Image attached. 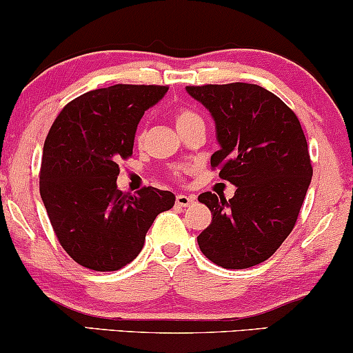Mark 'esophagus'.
<instances>
[{"label": "esophagus", "mask_w": 353, "mask_h": 353, "mask_svg": "<svg viewBox=\"0 0 353 353\" xmlns=\"http://www.w3.org/2000/svg\"><path fill=\"white\" fill-rule=\"evenodd\" d=\"M194 197L192 196H185V194H177L176 196V204L179 208H189V205L194 204Z\"/></svg>", "instance_id": "34e87169"}]
</instances>
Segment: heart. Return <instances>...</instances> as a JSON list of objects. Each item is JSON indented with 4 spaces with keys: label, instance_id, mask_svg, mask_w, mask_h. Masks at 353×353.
Wrapping results in <instances>:
<instances>
[{
    "label": "heart",
    "instance_id": "obj_1",
    "mask_svg": "<svg viewBox=\"0 0 353 353\" xmlns=\"http://www.w3.org/2000/svg\"><path fill=\"white\" fill-rule=\"evenodd\" d=\"M197 121H201V117L196 114L194 111H190V109H185V108H179L176 112H174V124H176V129L179 132L184 131L185 128H189L190 124L197 123ZM143 139V136H137V141Z\"/></svg>",
    "mask_w": 353,
    "mask_h": 353
}]
</instances>
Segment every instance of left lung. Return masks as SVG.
Returning a JSON list of instances; mask_svg holds the SVG:
<instances>
[{"label": "left lung", "instance_id": "obj_1", "mask_svg": "<svg viewBox=\"0 0 353 353\" xmlns=\"http://www.w3.org/2000/svg\"><path fill=\"white\" fill-rule=\"evenodd\" d=\"M216 124L210 164L236 185L232 199L202 192L212 222L197 236L202 254L224 269L267 261L292 232L312 181L307 139L294 111L257 84L185 88Z\"/></svg>", "mask_w": 353, "mask_h": 353}]
</instances>
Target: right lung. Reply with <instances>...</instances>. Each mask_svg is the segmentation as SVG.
Wrapping results in <instances>:
<instances>
[{
    "mask_svg": "<svg viewBox=\"0 0 353 353\" xmlns=\"http://www.w3.org/2000/svg\"><path fill=\"white\" fill-rule=\"evenodd\" d=\"M168 86L114 84L71 101L48 132L39 192L61 245L86 269L109 272L137 257L157 214L176 196L117 189L119 159L132 154L136 129Z\"/></svg>",
    "mask_w": 353,
    "mask_h": 353,
    "instance_id": "obj_1",
    "label": "right lung"
}]
</instances>
